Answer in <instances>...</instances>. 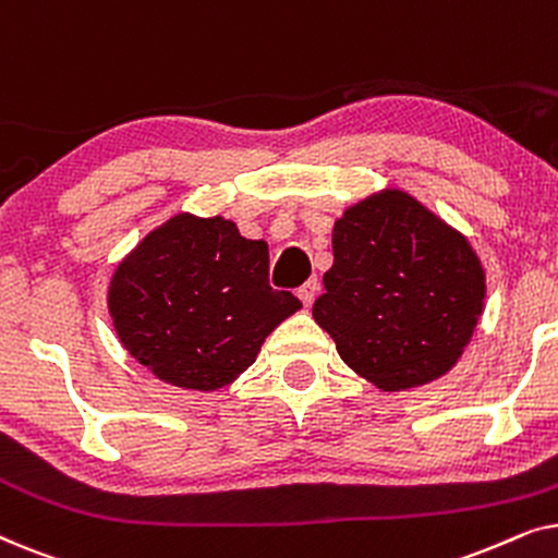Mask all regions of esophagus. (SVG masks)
Wrapping results in <instances>:
<instances>
[{"label": "esophagus", "mask_w": 558, "mask_h": 558, "mask_svg": "<svg viewBox=\"0 0 558 558\" xmlns=\"http://www.w3.org/2000/svg\"><path fill=\"white\" fill-rule=\"evenodd\" d=\"M317 292H319V284H317V279H310L307 284L304 287H300L296 289V296H300L302 300V304L304 307H312V302H315V296H317Z\"/></svg>", "instance_id": "esophagus-1"}]
</instances>
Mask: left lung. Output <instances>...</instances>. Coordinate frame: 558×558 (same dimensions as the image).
Here are the masks:
<instances>
[{"label": "left lung", "instance_id": "left-lung-1", "mask_svg": "<svg viewBox=\"0 0 558 558\" xmlns=\"http://www.w3.org/2000/svg\"><path fill=\"white\" fill-rule=\"evenodd\" d=\"M332 256L312 315L348 368L380 391L454 368L485 304V269L460 231L388 187L335 220Z\"/></svg>", "mask_w": 558, "mask_h": 558}]
</instances>
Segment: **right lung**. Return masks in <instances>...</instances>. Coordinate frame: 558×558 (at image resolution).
I'll return each mask as SVG.
<instances>
[{
  "instance_id": "obj_1",
  "label": "right lung",
  "mask_w": 558,
  "mask_h": 558,
  "mask_svg": "<svg viewBox=\"0 0 558 558\" xmlns=\"http://www.w3.org/2000/svg\"><path fill=\"white\" fill-rule=\"evenodd\" d=\"M302 304L269 287V246L233 220L178 213L121 258L109 312L121 345L159 380L218 391Z\"/></svg>"
}]
</instances>
